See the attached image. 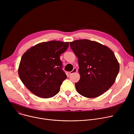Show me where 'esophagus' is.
Returning <instances> with one entry per match:
<instances>
[{"label": "esophagus", "mask_w": 134, "mask_h": 134, "mask_svg": "<svg viewBox=\"0 0 134 134\" xmlns=\"http://www.w3.org/2000/svg\"><path fill=\"white\" fill-rule=\"evenodd\" d=\"M77 71V70L76 68H74L72 71H71L69 72V74H70V75H72V74H74V73H76Z\"/></svg>", "instance_id": "obj_1"}]
</instances>
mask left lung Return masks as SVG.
<instances>
[{
	"instance_id": "8db88e82",
	"label": "left lung",
	"mask_w": 134,
	"mask_h": 134,
	"mask_svg": "<svg viewBox=\"0 0 134 134\" xmlns=\"http://www.w3.org/2000/svg\"><path fill=\"white\" fill-rule=\"evenodd\" d=\"M78 58L80 76L75 84L78 93L88 98L102 95L113 85L120 65L113 51L108 47L87 39L70 42Z\"/></svg>"
}]
</instances>
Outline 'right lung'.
<instances>
[{
  "label": "right lung",
  "instance_id": "1",
  "mask_svg": "<svg viewBox=\"0 0 134 134\" xmlns=\"http://www.w3.org/2000/svg\"><path fill=\"white\" fill-rule=\"evenodd\" d=\"M69 42L50 41L38 43L23 55L18 68L19 77L24 85L37 97L55 96L67 78L62 70L60 55L66 50Z\"/></svg>",
  "mask_w": 134,
  "mask_h": 134
}]
</instances>
